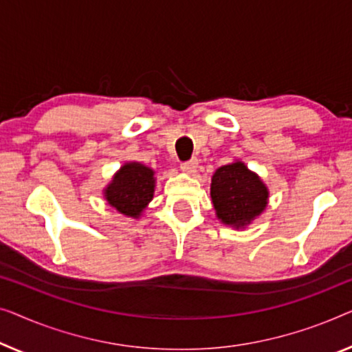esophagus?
<instances>
[{"mask_svg": "<svg viewBox=\"0 0 352 352\" xmlns=\"http://www.w3.org/2000/svg\"><path fill=\"white\" fill-rule=\"evenodd\" d=\"M197 164H199V162H197V160H190V161L183 162L182 170L186 172V174H195L196 169H197Z\"/></svg>", "mask_w": 352, "mask_h": 352, "instance_id": "34e87169", "label": "esophagus"}]
</instances>
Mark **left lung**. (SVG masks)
Here are the masks:
<instances>
[{"instance_id":"left-lung-1","label":"left lung","mask_w":352,"mask_h":352,"mask_svg":"<svg viewBox=\"0 0 352 352\" xmlns=\"http://www.w3.org/2000/svg\"><path fill=\"white\" fill-rule=\"evenodd\" d=\"M210 197L221 223L244 230L265 212L270 190L258 174L236 160L219 167L212 175Z\"/></svg>"}]
</instances>
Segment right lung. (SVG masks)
Here are the masks:
<instances>
[{"label":"right lung","mask_w":352,"mask_h":352,"mask_svg":"<svg viewBox=\"0 0 352 352\" xmlns=\"http://www.w3.org/2000/svg\"><path fill=\"white\" fill-rule=\"evenodd\" d=\"M156 188L155 170L142 162L131 161L121 166L111 182L103 188V197L121 215L140 219L153 201Z\"/></svg>","instance_id":"add662e5"}]
</instances>
